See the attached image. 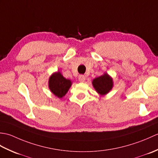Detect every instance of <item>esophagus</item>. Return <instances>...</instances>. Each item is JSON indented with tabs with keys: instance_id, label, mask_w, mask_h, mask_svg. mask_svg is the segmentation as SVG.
Instances as JSON below:
<instances>
[{
	"instance_id": "34e87169",
	"label": "esophagus",
	"mask_w": 158,
	"mask_h": 158,
	"mask_svg": "<svg viewBox=\"0 0 158 158\" xmlns=\"http://www.w3.org/2000/svg\"><path fill=\"white\" fill-rule=\"evenodd\" d=\"M85 75H80L79 76V81L80 82H83V81H85Z\"/></svg>"
}]
</instances>
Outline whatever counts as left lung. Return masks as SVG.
I'll use <instances>...</instances> for the list:
<instances>
[{
	"mask_svg": "<svg viewBox=\"0 0 158 158\" xmlns=\"http://www.w3.org/2000/svg\"><path fill=\"white\" fill-rule=\"evenodd\" d=\"M92 84L96 92L100 95L106 94L113 88L112 79L106 73L94 79Z\"/></svg>",
	"mask_w": 158,
	"mask_h": 158,
	"instance_id": "1",
	"label": "left lung"
}]
</instances>
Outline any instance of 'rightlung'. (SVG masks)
<instances>
[{
	"label": "right lung",
	"instance_id": "1",
	"mask_svg": "<svg viewBox=\"0 0 158 158\" xmlns=\"http://www.w3.org/2000/svg\"><path fill=\"white\" fill-rule=\"evenodd\" d=\"M71 81L66 79L60 72H57L50 77L49 80V88L55 96L61 98L68 92Z\"/></svg>",
	"mask_w": 158,
	"mask_h": 158
}]
</instances>
